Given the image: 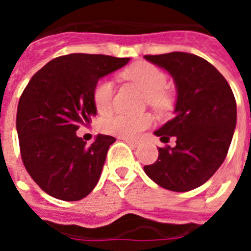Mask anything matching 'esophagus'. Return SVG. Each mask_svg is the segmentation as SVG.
<instances>
[{
  "label": "esophagus",
  "instance_id": "1",
  "mask_svg": "<svg viewBox=\"0 0 251 251\" xmlns=\"http://www.w3.org/2000/svg\"><path fill=\"white\" fill-rule=\"evenodd\" d=\"M121 139L122 141L126 142V143H128L129 146H132L133 148H136L137 146H138V142L137 141H132V139H129V138H121Z\"/></svg>",
  "mask_w": 251,
  "mask_h": 251
}]
</instances>
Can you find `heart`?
<instances>
[{
    "label": "heart",
    "instance_id": "b5f03b06",
    "mask_svg": "<svg viewBox=\"0 0 251 251\" xmlns=\"http://www.w3.org/2000/svg\"><path fill=\"white\" fill-rule=\"evenodd\" d=\"M123 77L133 81L146 94V100L157 110L166 109L171 103L170 94L163 88L166 85V75L161 69L151 63L138 61L130 65L123 72ZM114 85L110 80L98 81L93 90V101L95 109L100 114H105L112 109ZM152 118L148 114L129 115L118 113L105 119L101 124L104 132L122 137L134 139L141 134L142 130L150 127Z\"/></svg>",
    "mask_w": 251,
    "mask_h": 251
}]
</instances>
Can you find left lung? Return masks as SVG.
I'll return each instance as SVG.
<instances>
[{
    "instance_id": "8db88e82",
    "label": "left lung",
    "mask_w": 251,
    "mask_h": 251,
    "mask_svg": "<svg viewBox=\"0 0 251 251\" xmlns=\"http://www.w3.org/2000/svg\"><path fill=\"white\" fill-rule=\"evenodd\" d=\"M174 77L175 117L154 132L162 142L176 137L175 147L158 150L145 172L161 187L186 192L200 187L226 158L235 126L236 101L229 83L214 65L188 52L145 55Z\"/></svg>"
}]
</instances>
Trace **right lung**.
Listing matches in <instances>:
<instances>
[{
    "mask_svg": "<svg viewBox=\"0 0 251 251\" xmlns=\"http://www.w3.org/2000/svg\"><path fill=\"white\" fill-rule=\"evenodd\" d=\"M128 61L108 55H64L28 81L17 106L21 158L31 178L50 196L81 200L98 183L115 138L98 134L86 146L76 130L97 114L93 90L99 79Z\"/></svg>",
    "mask_w": 251,
    "mask_h": 251,
    "instance_id": "1",
    "label": "right lung"
}]
</instances>
